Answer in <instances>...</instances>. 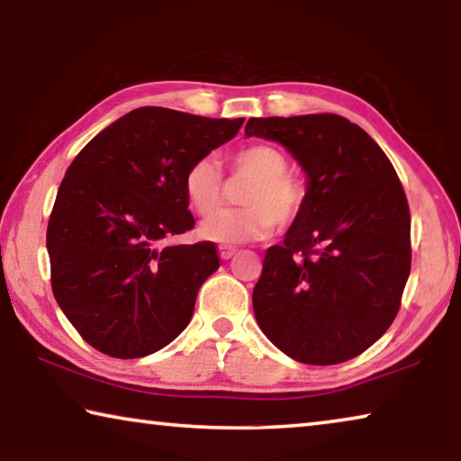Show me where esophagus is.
<instances>
[{"mask_svg":"<svg viewBox=\"0 0 461 461\" xmlns=\"http://www.w3.org/2000/svg\"><path fill=\"white\" fill-rule=\"evenodd\" d=\"M238 252V248L236 246H220V256H221V260H230L233 254Z\"/></svg>","mask_w":461,"mask_h":461,"instance_id":"1","label":"esophagus"}]
</instances>
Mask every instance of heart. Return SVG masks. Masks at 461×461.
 Returning a JSON list of instances; mask_svg holds the SVG:
<instances>
[{
  "label": "heart",
  "instance_id": "b5f03b06",
  "mask_svg": "<svg viewBox=\"0 0 461 461\" xmlns=\"http://www.w3.org/2000/svg\"><path fill=\"white\" fill-rule=\"evenodd\" d=\"M233 175L249 176L240 194L244 207L213 213L223 199V175L213 158H199L185 173V194L199 215L201 236L217 244H244L267 238L275 225H288L303 207V186L286 173V156L272 144H249L230 156Z\"/></svg>",
  "mask_w": 461,
  "mask_h": 461
}]
</instances>
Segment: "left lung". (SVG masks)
Here are the masks:
<instances>
[{
	"label": "left lung",
	"instance_id": "1",
	"mask_svg": "<svg viewBox=\"0 0 461 461\" xmlns=\"http://www.w3.org/2000/svg\"><path fill=\"white\" fill-rule=\"evenodd\" d=\"M246 136L283 144L307 173L299 215L264 256L256 321L296 362L352 360L394 321L411 272V213L396 170L335 113L252 118Z\"/></svg>",
	"mask_w": 461,
	"mask_h": 461
}]
</instances>
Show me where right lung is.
I'll return each mask as SVG.
<instances>
[{
    "instance_id": "1",
    "label": "right lung",
    "mask_w": 461,
    "mask_h": 461,
    "mask_svg": "<svg viewBox=\"0 0 461 461\" xmlns=\"http://www.w3.org/2000/svg\"><path fill=\"white\" fill-rule=\"evenodd\" d=\"M241 123L138 107L67 168L46 248L54 299L89 346L131 360L158 352L189 325L199 286L220 268L217 249L213 241H162L194 228L186 168Z\"/></svg>"
}]
</instances>
